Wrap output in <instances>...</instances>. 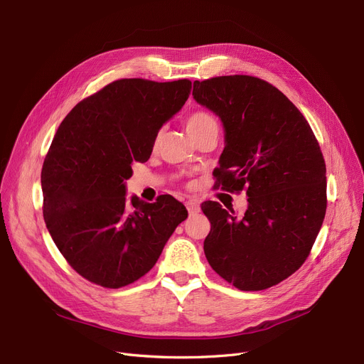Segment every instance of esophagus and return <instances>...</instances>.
I'll return each instance as SVG.
<instances>
[{
    "instance_id": "34e87169",
    "label": "esophagus",
    "mask_w": 364,
    "mask_h": 364,
    "mask_svg": "<svg viewBox=\"0 0 364 364\" xmlns=\"http://www.w3.org/2000/svg\"><path fill=\"white\" fill-rule=\"evenodd\" d=\"M186 208L188 211V215H195L200 211V206H199V202L196 199H190L186 202Z\"/></svg>"
}]
</instances>
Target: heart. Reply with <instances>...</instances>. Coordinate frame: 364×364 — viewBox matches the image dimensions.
I'll return each instance as SVG.
<instances>
[{"label": "heart", "mask_w": 364, "mask_h": 364, "mask_svg": "<svg viewBox=\"0 0 364 364\" xmlns=\"http://www.w3.org/2000/svg\"><path fill=\"white\" fill-rule=\"evenodd\" d=\"M186 127L190 136L200 131H206V129H214L218 131V122L217 119L213 117L211 113L203 112V110H198L195 113L190 114L186 121Z\"/></svg>", "instance_id": "heart-1"}]
</instances>
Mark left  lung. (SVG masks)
Masks as SVG:
<instances>
[{
  "instance_id": "obj_1",
  "label": "left lung",
  "mask_w": 364,
  "mask_h": 364,
  "mask_svg": "<svg viewBox=\"0 0 364 364\" xmlns=\"http://www.w3.org/2000/svg\"><path fill=\"white\" fill-rule=\"evenodd\" d=\"M193 99L220 118L224 150L214 171L227 192L246 190L242 217L202 203L211 221L203 242L209 265L240 291H262L307 259L326 214V165L295 105L247 75L193 82Z\"/></svg>"
}]
</instances>
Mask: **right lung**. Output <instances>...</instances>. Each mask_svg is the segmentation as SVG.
Wrapping results in <instances>:
<instances>
[{
  "label": "right lung",
  "instance_id": "right-lung-1",
  "mask_svg": "<svg viewBox=\"0 0 364 364\" xmlns=\"http://www.w3.org/2000/svg\"><path fill=\"white\" fill-rule=\"evenodd\" d=\"M190 90L188 80L114 81L76 105L57 129L41 172L43 213L55 246L87 280L110 289L136 282L187 218L169 195L128 200L127 180Z\"/></svg>",
  "mask_w": 364,
  "mask_h": 364
}]
</instances>
